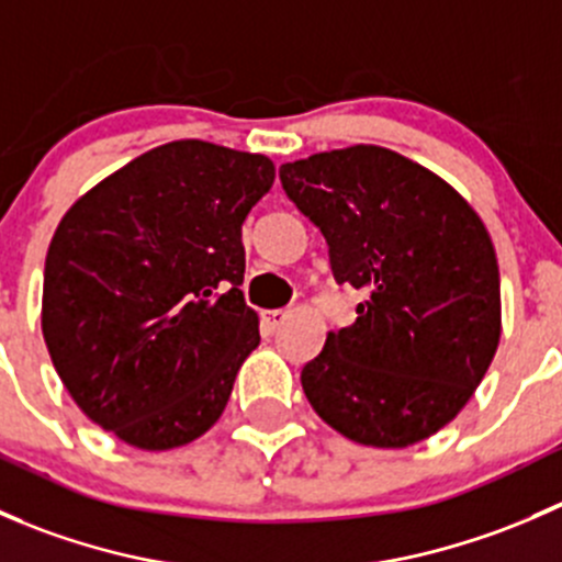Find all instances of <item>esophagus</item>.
I'll use <instances>...</instances> for the list:
<instances>
[{"label":"esophagus","instance_id":"34e87169","mask_svg":"<svg viewBox=\"0 0 562 562\" xmlns=\"http://www.w3.org/2000/svg\"><path fill=\"white\" fill-rule=\"evenodd\" d=\"M288 317H291L288 310H263V313H260V321H263V326L269 328V331H277Z\"/></svg>","mask_w":562,"mask_h":562}]
</instances>
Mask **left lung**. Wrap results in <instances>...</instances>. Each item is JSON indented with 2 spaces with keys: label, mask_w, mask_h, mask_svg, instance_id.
<instances>
[{
  "label": "left lung",
  "mask_w": 562,
  "mask_h": 562,
  "mask_svg": "<svg viewBox=\"0 0 562 562\" xmlns=\"http://www.w3.org/2000/svg\"><path fill=\"white\" fill-rule=\"evenodd\" d=\"M291 201L323 231L337 282L364 291L353 326L302 370L323 422L407 449L454 422L501 342V271L484 220L411 157L356 144L285 162Z\"/></svg>",
  "instance_id": "1"
}]
</instances>
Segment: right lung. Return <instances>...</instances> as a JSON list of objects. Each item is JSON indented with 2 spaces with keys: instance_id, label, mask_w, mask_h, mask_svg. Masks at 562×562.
<instances>
[{
  "instance_id": "1",
  "label": "right lung",
  "mask_w": 562,
  "mask_h": 562,
  "mask_svg": "<svg viewBox=\"0 0 562 562\" xmlns=\"http://www.w3.org/2000/svg\"><path fill=\"white\" fill-rule=\"evenodd\" d=\"M274 162L209 140L155 146L83 192L45 255L43 339L83 416L140 451L217 424L258 348L241 223Z\"/></svg>"
}]
</instances>
